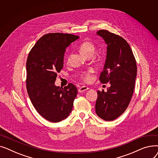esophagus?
<instances>
[{"label":"esophagus","instance_id":"esophagus-1","mask_svg":"<svg viewBox=\"0 0 158 158\" xmlns=\"http://www.w3.org/2000/svg\"><path fill=\"white\" fill-rule=\"evenodd\" d=\"M88 89H89L88 87H87V86H81V87H80V88H79L78 92H79V93H82V92H85V91L88 90Z\"/></svg>","mask_w":158,"mask_h":158}]
</instances>
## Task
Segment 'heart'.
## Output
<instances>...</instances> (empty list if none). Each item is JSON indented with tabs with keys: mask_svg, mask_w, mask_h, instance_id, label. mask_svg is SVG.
Listing matches in <instances>:
<instances>
[{
	"mask_svg": "<svg viewBox=\"0 0 158 158\" xmlns=\"http://www.w3.org/2000/svg\"><path fill=\"white\" fill-rule=\"evenodd\" d=\"M95 47L94 44L89 41H84V42H82L79 46V50L81 53L86 56H88L90 54H93L95 51ZM92 70L85 72L81 74V77L85 82H89L92 79Z\"/></svg>",
	"mask_w": 158,
	"mask_h": 158,
	"instance_id": "1",
	"label": "heart"
}]
</instances>
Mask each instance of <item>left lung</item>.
<instances>
[{"mask_svg":"<svg viewBox=\"0 0 158 158\" xmlns=\"http://www.w3.org/2000/svg\"><path fill=\"white\" fill-rule=\"evenodd\" d=\"M97 34L107 45L106 60L99 80L102 84L110 82L107 92L98 91L95 111L101 118L112 121L123 114L133 94L137 66L129 45L123 38L107 30Z\"/></svg>","mask_w":158,"mask_h":158,"instance_id":"8db88e82","label":"left lung"}]
</instances>
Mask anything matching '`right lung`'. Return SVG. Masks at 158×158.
Returning a JSON list of instances; mask_svg holds the SVG:
<instances>
[{
    "label": "right lung",
    "instance_id": "obj_1",
    "mask_svg": "<svg viewBox=\"0 0 158 158\" xmlns=\"http://www.w3.org/2000/svg\"><path fill=\"white\" fill-rule=\"evenodd\" d=\"M79 38L66 33H48L30 51L26 63V88L37 112L48 121L59 122L72 111L77 89L72 83L56 86L57 73L63 67L65 49Z\"/></svg>",
    "mask_w": 158,
    "mask_h": 158
}]
</instances>
